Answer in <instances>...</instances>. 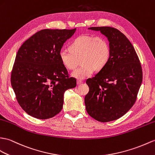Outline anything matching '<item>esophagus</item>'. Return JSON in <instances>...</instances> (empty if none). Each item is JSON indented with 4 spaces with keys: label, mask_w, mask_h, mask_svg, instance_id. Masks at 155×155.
<instances>
[{
    "label": "esophagus",
    "mask_w": 155,
    "mask_h": 155,
    "mask_svg": "<svg viewBox=\"0 0 155 155\" xmlns=\"http://www.w3.org/2000/svg\"><path fill=\"white\" fill-rule=\"evenodd\" d=\"M82 81H81V80H78V81H77V84H78V85L81 84H82Z\"/></svg>",
    "instance_id": "34e87169"
}]
</instances>
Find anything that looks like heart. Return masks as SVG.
Returning <instances> with one entry per match:
<instances>
[{"label":"heart","mask_w":155,"mask_h":155,"mask_svg":"<svg viewBox=\"0 0 155 155\" xmlns=\"http://www.w3.org/2000/svg\"><path fill=\"white\" fill-rule=\"evenodd\" d=\"M109 43L102 36L82 35L75 38L69 50L61 49L59 57L61 64L69 70H74L81 60L82 65L72 73L77 79H84L95 71L104 69L110 58Z\"/></svg>","instance_id":"b5f03b06"}]
</instances>
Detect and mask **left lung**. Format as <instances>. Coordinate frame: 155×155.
I'll list each match as a JSON object with an SVG mask.
<instances>
[{
	"label": "left lung",
	"instance_id": "obj_1",
	"mask_svg": "<svg viewBox=\"0 0 155 155\" xmlns=\"http://www.w3.org/2000/svg\"><path fill=\"white\" fill-rule=\"evenodd\" d=\"M88 29L105 35L111 54L106 67L86 81L89 87L84 98L86 110L97 121H114L135 104L143 80L141 65L134 46L120 31L107 26Z\"/></svg>",
	"mask_w": 155,
	"mask_h": 155
}]
</instances>
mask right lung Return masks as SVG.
I'll return each mask as SVG.
<instances>
[{"label":"right lung","mask_w":155,"mask_h":155,"mask_svg":"<svg viewBox=\"0 0 155 155\" xmlns=\"http://www.w3.org/2000/svg\"><path fill=\"white\" fill-rule=\"evenodd\" d=\"M76 31L45 29L25 41L17 52L11 73L16 98L30 116L46 120L63 108L64 93L77 85L59 60L63 44Z\"/></svg>","instance_id":"obj_1"}]
</instances>
